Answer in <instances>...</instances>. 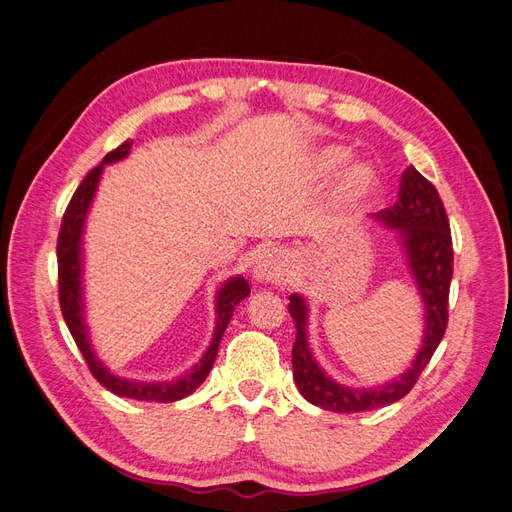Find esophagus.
<instances>
[{
	"label": "esophagus",
	"instance_id": "1",
	"mask_svg": "<svg viewBox=\"0 0 512 512\" xmlns=\"http://www.w3.org/2000/svg\"><path fill=\"white\" fill-rule=\"evenodd\" d=\"M288 273V256L282 250H265L254 265V277L258 282L277 284L282 282Z\"/></svg>",
	"mask_w": 512,
	"mask_h": 512
}]
</instances>
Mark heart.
Returning <instances> with one entry per match:
<instances>
[{
  "label": "heart",
  "instance_id": "obj_1",
  "mask_svg": "<svg viewBox=\"0 0 512 512\" xmlns=\"http://www.w3.org/2000/svg\"><path fill=\"white\" fill-rule=\"evenodd\" d=\"M348 156L350 151L346 147L329 145L320 149L314 156V168L320 175H329L342 166L348 160ZM376 188H378V175L374 166L367 162H354L344 170L342 175H339L335 185V196L339 203L356 205V203H363L365 198L374 194Z\"/></svg>",
  "mask_w": 512,
  "mask_h": 512
}]
</instances>
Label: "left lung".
I'll use <instances>...</instances> for the list:
<instances>
[{
  "instance_id": "1",
  "label": "left lung",
  "mask_w": 512,
  "mask_h": 512,
  "mask_svg": "<svg viewBox=\"0 0 512 512\" xmlns=\"http://www.w3.org/2000/svg\"><path fill=\"white\" fill-rule=\"evenodd\" d=\"M389 228H397L406 247L408 265L425 301V337L412 367L404 376L374 389H348L333 382L312 359L307 346V305L299 294H290L288 312L294 320L292 376L301 395L318 408L331 412H365L391 406L406 397L418 376L440 346L448 324V290L453 277V239L451 224L438 190L414 166L406 168L399 183V200L376 213Z\"/></svg>"
}]
</instances>
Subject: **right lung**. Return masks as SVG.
<instances>
[{
  "instance_id": "obj_1",
  "label": "right lung",
  "mask_w": 512,
  "mask_h": 512,
  "mask_svg": "<svg viewBox=\"0 0 512 512\" xmlns=\"http://www.w3.org/2000/svg\"><path fill=\"white\" fill-rule=\"evenodd\" d=\"M132 141H126L113 149L111 153H106L102 164H98L94 170H89L87 177L81 181L79 188H76L74 196L70 198V203L66 207L64 218H61V228H59V237H57V273H59V305H61V314H64V320L68 324V329L74 337L76 346H79L83 359L89 367L94 378L108 389L111 393L119 397H130L138 401H177L188 397L192 391H196L203 380L209 376V371L213 367L215 356H218V348L222 342V335L228 327V322L232 318V312L239 301L245 297H250V286L243 280L241 275L232 277L228 280L220 292H218V301H215V314H218V322H215V335L213 342L207 348L205 356L200 359L198 365H194L188 374L181 376L179 380L173 382H132V380H121L113 376L98 359L94 350H91L87 329H85V320H83V290H81V235H83V226L91 200H94L98 181L102 175L104 164L117 162L121 158H126L130 153Z\"/></svg>"
}]
</instances>
